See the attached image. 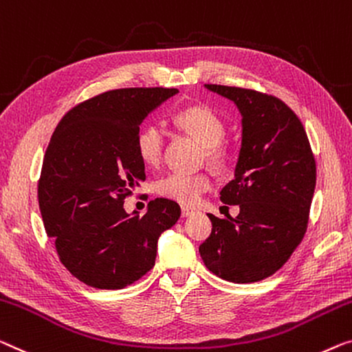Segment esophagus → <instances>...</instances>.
<instances>
[{
	"label": "esophagus",
	"mask_w": 352,
	"mask_h": 352,
	"mask_svg": "<svg viewBox=\"0 0 352 352\" xmlns=\"http://www.w3.org/2000/svg\"><path fill=\"white\" fill-rule=\"evenodd\" d=\"M194 212V208H191V207H182V217L183 218H186V217H190V214Z\"/></svg>",
	"instance_id": "1"
}]
</instances>
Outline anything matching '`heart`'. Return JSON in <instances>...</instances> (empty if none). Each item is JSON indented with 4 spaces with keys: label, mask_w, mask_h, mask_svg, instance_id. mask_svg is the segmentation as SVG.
<instances>
[{
    "label": "heart",
    "mask_w": 352,
    "mask_h": 352,
    "mask_svg": "<svg viewBox=\"0 0 352 352\" xmlns=\"http://www.w3.org/2000/svg\"><path fill=\"white\" fill-rule=\"evenodd\" d=\"M175 124L183 133L204 146V156L214 169H223L230 160L229 146L223 142L226 124L223 118L207 106H191L177 112ZM139 158L145 166H158L164 150V133L158 124H145L135 139ZM212 180L207 174H183L172 172L156 182V192L183 206H192L204 192L210 190Z\"/></svg>",
    "instance_id": "b5f03b06"
}]
</instances>
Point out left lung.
Here are the masks:
<instances>
[{
  "label": "left lung",
  "instance_id": "8db88e82",
  "mask_svg": "<svg viewBox=\"0 0 352 352\" xmlns=\"http://www.w3.org/2000/svg\"><path fill=\"white\" fill-rule=\"evenodd\" d=\"M242 113V148L221 202L237 218L208 213L212 234L199 246L207 269L223 280L254 283L274 275L307 232L316 161L303 124L281 99L256 90L206 85Z\"/></svg>",
  "mask_w": 352,
  "mask_h": 352
}]
</instances>
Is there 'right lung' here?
<instances>
[{
    "label": "right lung",
    "instance_id": "obj_1",
    "mask_svg": "<svg viewBox=\"0 0 352 352\" xmlns=\"http://www.w3.org/2000/svg\"><path fill=\"white\" fill-rule=\"evenodd\" d=\"M177 93H101L72 107L52 134L38 183L42 221L61 264L88 286L122 289L142 278L155 265L161 232L180 218L178 204L164 197L150 201L144 217L123 208L145 180L139 126Z\"/></svg>",
    "mask_w": 352,
    "mask_h": 352
}]
</instances>
